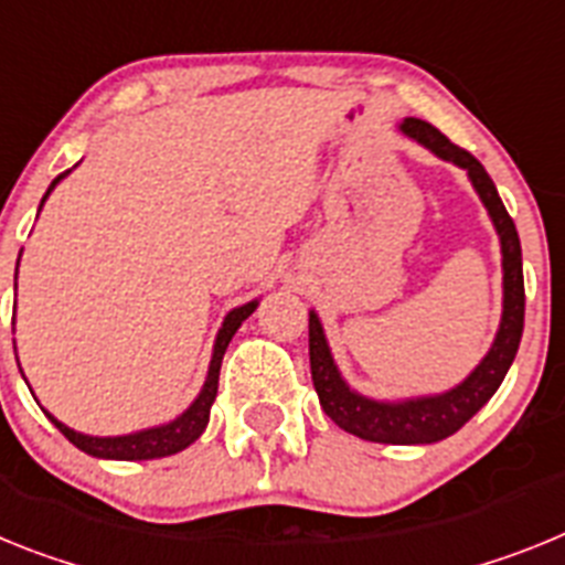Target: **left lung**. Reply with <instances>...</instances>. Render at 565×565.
Returning a JSON list of instances; mask_svg holds the SVG:
<instances>
[{
	"mask_svg": "<svg viewBox=\"0 0 565 565\" xmlns=\"http://www.w3.org/2000/svg\"><path fill=\"white\" fill-rule=\"evenodd\" d=\"M401 130L409 139L429 147L431 153L440 156V159L463 167L478 195L487 204L489 215H492L500 235V249H503V321H500L498 338H494L492 350L480 361L478 370L466 377L463 384L444 392V395L404 401V404H377V401L355 395L338 375L330 347H327V338H323L321 321L316 318V312H310V370L323 412L343 431H350L355 438L372 440V444L406 446L435 444V440L449 438L498 392L509 366H512L514 355H518L520 335H523L526 289H523V258H520L518 230H514L512 215L503 207V201H500L498 190H494V181L489 179L483 164L469 150L452 145L429 121L404 119L401 121Z\"/></svg>",
	"mask_w": 565,
	"mask_h": 565,
	"instance_id": "obj_1",
	"label": "left lung"
}]
</instances>
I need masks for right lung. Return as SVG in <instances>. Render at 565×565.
<instances>
[{"mask_svg": "<svg viewBox=\"0 0 565 565\" xmlns=\"http://www.w3.org/2000/svg\"><path fill=\"white\" fill-rule=\"evenodd\" d=\"M62 175H67V170ZM51 181V193L53 188L58 184V179ZM45 193V199H47ZM42 199V201H45ZM255 310V301L244 303L238 310L230 312L224 318V327L218 330V338H215V350H213V361H210V372H207V381H204V390H201L199 398L193 401L181 418H175L173 424H164V426H156V429H145V431H136V435H121V438H90V435H82V431H73L67 429L65 424H58L53 415L47 418L53 420L62 435L71 440L73 446H78L82 452L93 455V458H110V460H150V458H167V455H175L181 449H188L193 440H199V435L207 429V420H210V406L215 401V392H218V372H222V358L227 352V343L233 341L235 330L242 327V321H247Z\"/></svg>", "mask_w": 565, "mask_h": 565, "instance_id": "obj_1", "label": "right lung"}]
</instances>
